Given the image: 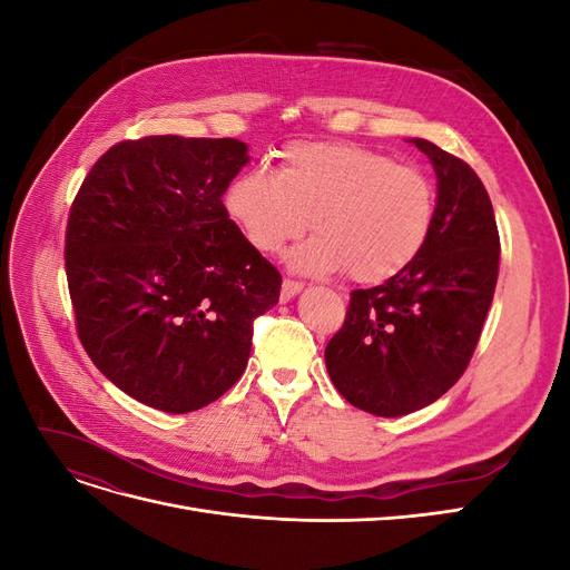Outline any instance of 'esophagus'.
Masks as SVG:
<instances>
[{
  "mask_svg": "<svg viewBox=\"0 0 570 570\" xmlns=\"http://www.w3.org/2000/svg\"><path fill=\"white\" fill-rule=\"evenodd\" d=\"M302 289H304V285H302V283L285 278V281H283V287H281V299H283V302H289L292 297H297Z\"/></svg>",
  "mask_w": 570,
  "mask_h": 570,
  "instance_id": "34e87169",
  "label": "esophagus"
}]
</instances>
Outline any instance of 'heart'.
Wrapping results in <instances>:
<instances>
[{
  "label": "heart",
  "instance_id": "b5f03b06",
  "mask_svg": "<svg viewBox=\"0 0 570 570\" xmlns=\"http://www.w3.org/2000/svg\"><path fill=\"white\" fill-rule=\"evenodd\" d=\"M435 189L419 168L350 142L292 145L278 170L252 168L228 189V212L262 254H289L304 275L347 271L356 283H385L425 249L435 226Z\"/></svg>",
  "mask_w": 570,
  "mask_h": 570
}]
</instances>
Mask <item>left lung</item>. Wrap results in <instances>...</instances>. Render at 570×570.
Instances as JSON below:
<instances>
[{
	"instance_id": "left-lung-1",
	"label": "left lung",
	"mask_w": 570,
	"mask_h": 570,
	"mask_svg": "<svg viewBox=\"0 0 570 570\" xmlns=\"http://www.w3.org/2000/svg\"><path fill=\"white\" fill-rule=\"evenodd\" d=\"M438 176L435 226L421 256L383 285L354 289L325 347L337 392L373 416H404L450 390L475 352L499 273L492 202L475 170L413 137Z\"/></svg>"
}]
</instances>
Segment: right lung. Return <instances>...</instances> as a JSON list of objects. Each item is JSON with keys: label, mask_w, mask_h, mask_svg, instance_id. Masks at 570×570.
<instances>
[{"label": "right lung", "mask_w": 570, "mask_h": 570, "mask_svg": "<svg viewBox=\"0 0 570 570\" xmlns=\"http://www.w3.org/2000/svg\"><path fill=\"white\" fill-rule=\"evenodd\" d=\"M249 161L233 137L149 135L114 145L66 226V278L92 364L132 400L197 411L247 368L254 318L281 273L223 206Z\"/></svg>", "instance_id": "1"}]
</instances>
